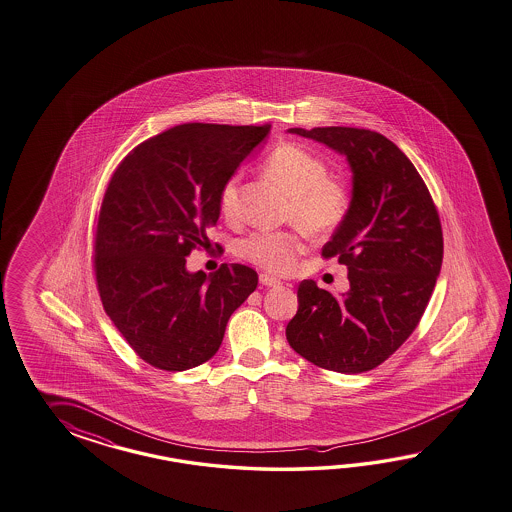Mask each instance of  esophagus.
<instances>
[{
	"label": "esophagus",
	"mask_w": 512,
	"mask_h": 512,
	"mask_svg": "<svg viewBox=\"0 0 512 512\" xmlns=\"http://www.w3.org/2000/svg\"><path fill=\"white\" fill-rule=\"evenodd\" d=\"M259 279H261V283L264 287H279V285H281V281H279L277 277H274V275L261 274Z\"/></svg>",
	"instance_id": "34e87169"
}]
</instances>
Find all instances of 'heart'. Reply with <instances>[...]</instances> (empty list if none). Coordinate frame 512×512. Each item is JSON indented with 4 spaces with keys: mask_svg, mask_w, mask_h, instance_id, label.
Listing matches in <instances>:
<instances>
[{
    "mask_svg": "<svg viewBox=\"0 0 512 512\" xmlns=\"http://www.w3.org/2000/svg\"><path fill=\"white\" fill-rule=\"evenodd\" d=\"M264 172L287 190L288 216L311 233L333 231L348 211L344 185L327 177L324 159L300 144H279L262 163ZM238 175H231L220 190L225 216L237 212ZM305 250V240L292 229H259L238 242V255L274 274L294 268Z\"/></svg>",
    "mask_w": 512,
    "mask_h": 512,
    "instance_id": "b5f03b06",
    "label": "heart"
}]
</instances>
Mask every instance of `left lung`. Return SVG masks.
<instances>
[{
    "mask_svg": "<svg viewBox=\"0 0 512 512\" xmlns=\"http://www.w3.org/2000/svg\"><path fill=\"white\" fill-rule=\"evenodd\" d=\"M346 157L351 201L322 250L348 266L333 296L312 279L298 288L290 348L338 374L374 370L411 337L437 283L444 240L435 203L414 164L387 137L357 127L288 129Z\"/></svg>",
    "mask_w": 512,
    "mask_h": 512,
    "instance_id": "1",
    "label": "left lung"
}]
</instances>
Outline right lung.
I'll return each mask as SVG.
<instances>
[{
    "mask_svg": "<svg viewBox=\"0 0 512 512\" xmlns=\"http://www.w3.org/2000/svg\"><path fill=\"white\" fill-rule=\"evenodd\" d=\"M270 125H175L138 144L101 203L96 279L103 309L140 359L183 372L214 357L231 314L257 288L244 264L188 272L220 218V190Z\"/></svg>",
    "mask_w": 512,
    "mask_h": 512,
    "instance_id": "add662e5",
    "label": "right lung"
}]
</instances>
